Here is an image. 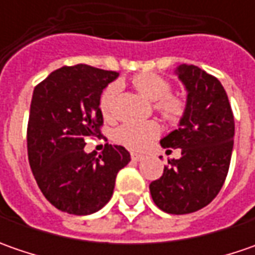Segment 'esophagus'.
Listing matches in <instances>:
<instances>
[{
	"label": "esophagus",
	"instance_id": "obj_1",
	"mask_svg": "<svg viewBox=\"0 0 255 255\" xmlns=\"http://www.w3.org/2000/svg\"><path fill=\"white\" fill-rule=\"evenodd\" d=\"M132 160H134V162H140V160H143V156L142 154H139V153H132Z\"/></svg>",
	"mask_w": 255,
	"mask_h": 255
}]
</instances>
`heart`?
Listing matches in <instances>:
<instances>
[{"instance_id":"obj_1","label":"heart","mask_w":255,"mask_h":255,"mask_svg":"<svg viewBox=\"0 0 255 255\" xmlns=\"http://www.w3.org/2000/svg\"><path fill=\"white\" fill-rule=\"evenodd\" d=\"M132 84L143 98H146L150 102H154V108L162 113L163 118L169 121H176L184 112V102L177 96L169 95L171 89L170 84L162 76L153 74L137 75L133 78ZM115 96H116L115 85L108 86L101 95L99 108L105 118L109 116L112 111ZM157 134H159V126L154 122L125 123L116 130V139L130 149L140 150L152 142Z\"/></svg>"}]
</instances>
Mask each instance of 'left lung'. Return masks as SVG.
<instances>
[{
  "label": "left lung",
  "instance_id": "8db88e82",
  "mask_svg": "<svg viewBox=\"0 0 255 255\" xmlns=\"http://www.w3.org/2000/svg\"><path fill=\"white\" fill-rule=\"evenodd\" d=\"M174 74L187 98L179 128L160 144L179 159L169 160L160 179L149 189L154 204L170 214H189L206 207L219 194L230 167L234 143V116L223 85L194 65L181 64Z\"/></svg>",
  "mask_w": 255,
  "mask_h": 255
}]
</instances>
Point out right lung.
<instances>
[{
    "label": "right lung",
    "instance_id": "right-lung-1",
    "mask_svg": "<svg viewBox=\"0 0 255 255\" xmlns=\"http://www.w3.org/2000/svg\"><path fill=\"white\" fill-rule=\"evenodd\" d=\"M119 76L89 65L62 66L36 85L28 122V159L42 194L58 210L86 216L111 200L118 171L130 154L105 144L101 154L86 153L91 136L101 134L103 89Z\"/></svg>",
    "mask_w": 255,
    "mask_h": 255
}]
</instances>
